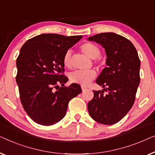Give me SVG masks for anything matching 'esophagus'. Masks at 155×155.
<instances>
[{"label": "esophagus", "instance_id": "1", "mask_svg": "<svg viewBox=\"0 0 155 155\" xmlns=\"http://www.w3.org/2000/svg\"><path fill=\"white\" fill-rule=\"evenodd\" d=\"M81 89H82V91H85L87 88H86V87H84V86H81Z\"/></svg>", "mask_w": 155, "mask_h": 155}]
</instances>
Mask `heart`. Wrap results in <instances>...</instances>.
I'll list each match as a JSON object with an SVG mask.
<instances>
[{"instance_id": "1", "label": "heart", "mask_w": 155, "mask_h": 155, "mask_svg": "<svg viewBox=\"0 0 155 155\" xmlns=\"http://www.w3.org/2000/svg\"><path fill=\"white\" fill-rule=\"evenodd\" d=\"M81 51L88 58L95 60L99 58L100 55V50L96 45L92 43H86L81 46ZM71 52L67 51L65 53L63 58V63L67 68H71L72 66L71 61ZM96 76V73L94 70L89 71H75L70 74V80L71 82L81 85L87 86Z\"/></svg>"}]
</instances>
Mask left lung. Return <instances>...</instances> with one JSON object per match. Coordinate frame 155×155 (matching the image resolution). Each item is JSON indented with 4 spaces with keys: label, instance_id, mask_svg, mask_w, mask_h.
Listing matches in <instances>:
<instances>
[{
    "label": "left lung",
    "instance_id": "obj_1",
    "mask_svg": "<svg viewBox=\"0 0 155 155\" xmlns=\"http://www.w3.org/2000/svg\"><path fill=\"white\" fill-rule=\"evenodd\" d=\"M88 40L101 45L107 55V67L96 79L104 88L93 91L88 112L95 121L112 125L125 117L134 103L140 80V61L133 43L121 35L101 33ZM104 90L108 93L104 94Z\"/></svg>",
    "mask_w": 155,
    "mask_h": 155
}]
</instances>
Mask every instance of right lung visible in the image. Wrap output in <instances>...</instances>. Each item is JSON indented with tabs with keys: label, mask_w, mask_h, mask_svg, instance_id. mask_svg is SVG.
Masks as SVG:
<instances>
[{
	"label": "right lung",
	"mask_w": 155,
	"mask_h": 155,
	"mask_svg": "<svg viewBox=\"0 0 155 155\" xmlns=\"http://www.w3.org/2000/svg\"><path fill=\"white\" fill-rule=\"evenodd\" d=\"M82 37L43 34L21 48L16 62V81L23 107L36 123L43 126L58 123L66 114L69 102L81 93L78 84L64 87L68 78L60 73L64 70L65 53Z\"/></svg>",
	"instance_id": "right-lung-1"
}]
</instances>
